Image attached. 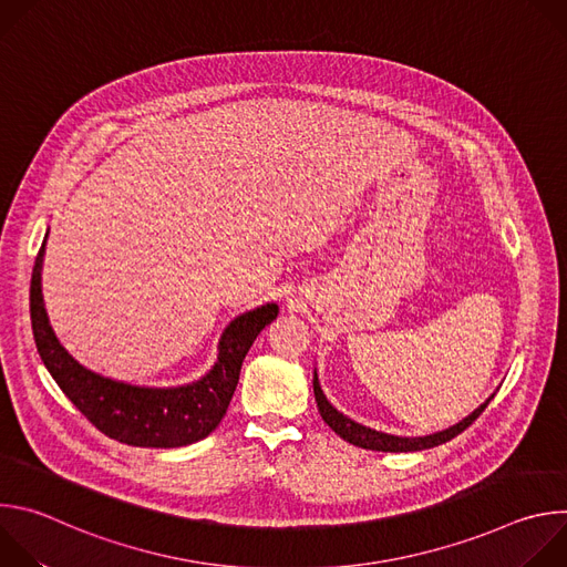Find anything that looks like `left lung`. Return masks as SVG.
Here are the masks:
<instances>
[{
  "label": "left lung",
  "instance_id": "8db88e82",
  "mask_svg": "<svg viewBox=\"0 0 567 567\" xmlns=\"http://www.w3.org/2000/svg\"><path fill=\"white\" fill-rule=\"evenodd\" d=\"M313 396H316V403H318V413L322 417V422H326L339 437H343L346 442L354 444V446H361V449H370V451H383V453H409V451H424V449H433V446H440L449 440H453L455 435H460L462 431H466L480 415L482 411L489 406V401L494 399V394L482 403L480 409H475L468 417H464L460 424L446 429V431H440L435 435H426V437H396V435H388V433H379V431H372L368 426H361L352 420H348L346 415H341L332 403L326 399V394H322L320 390V383H318V377L313 374Z\"/></svg>",
  "mask_w": 567,
  "mask_h": 567
}]
</instances>
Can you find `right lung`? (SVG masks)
Masks as SVG:
<instances>
[{"label":"right lung","mask_w":567,"mask_h":567,"mask_svg":"<svg viewBox=\"0 0 567 567\" xmlns=\"http://www.w3.org/2000/svg\"><path fill=\"white\" fill-rule=\"evenodd\" d=\"M42 258L31 276V326L38 352L60 390L107 437L150 449H177L210 435L230 403L256 337L278 316V305L267 302L237 316L219 341V359L195 383L179 388H138L105 379L71 359L55 339L42 302Z\"/></svg>","instance_id":"obj_1"}]
</instances>
